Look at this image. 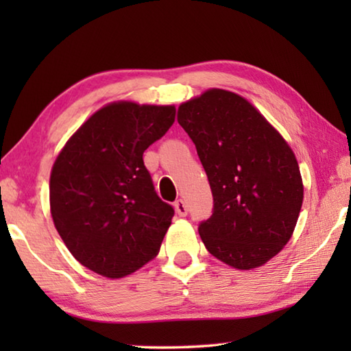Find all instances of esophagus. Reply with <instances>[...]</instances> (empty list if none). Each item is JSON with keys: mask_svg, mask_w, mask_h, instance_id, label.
Here are the masks:
<instances>
[{"mask_svg": "<svg viewBox=\"0 0 351 351\" xmlns=\"http://www.w3.org/2000/svg\"><path fill=\"white\" fill-rule=\"evenodd\" d=\"M175 209H176V213H178V215H180V217H186L187 212H189L186 201L181 199V198L175 201Z\"/></svg>", "mask_w": 351, "mask_h": 351, "instance_id": "obj_1", "label": "esophagus"}]
</instances>
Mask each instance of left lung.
<instances>
[{"label":"left lung","mask_w":351,"mask_h":351,"mask_svg":"<svg viewBox=\"0 0 351 351\" xmlns=\"http://www.w3.org/2000/svg\"><path fill=\"white\" fill-rule=\"evenodd\" d=\"M178 122L212 190V215L198 226L206 249L237 269L266 263L289 241L304 201L293 150L246 99L224 90L182 104Z\"/></svg>","instance_id":"obj_1"}]
</instances>
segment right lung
Returning <instances> with one entry per match:
<instances>
[{
    "label": "right lung",
    "mask_w": 351,
    "mask_h": 351,
    "mask_svg": "<svg viewBox=\"0 0 351 351\" xmlns=\"http://www.w3.org/2000/svg\"><path fill=\"white\" fill-rule=\"evenodd\" d=\"M175 106L117 102L77 130L51 173V213L69 252L110 278L156 257L175 215L142 154L173 125Z\"/></svg>",
    "instance_id": "1"
}]
</instances>
